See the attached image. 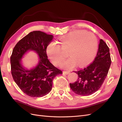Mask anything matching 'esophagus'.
Returning <instances> with one entry per match:
<instances>
[{"instance_id": "obj_1", "label": "esophagus", "mask_w": 122, "mask_h": 122, "mask_svg": "<svg viewBox=\"0 0 122 122\" xmlns=\"http://www.w3.org/2000/svg\"><path fill=\"white\" fill-rule=\"evenodd\" d=\"M63 73L65 74H66V75H68L70 73V71H64L63 72Z\"/></svg>"}]
</instances>
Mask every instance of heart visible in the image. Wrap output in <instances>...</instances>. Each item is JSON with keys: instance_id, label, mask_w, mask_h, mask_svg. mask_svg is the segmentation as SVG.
<instances>
[{"instance_id": "b5f03b06", "label": "heart", "mask_w": 122, "mask_h": 122, "mask_svg": "<svg viewBox=\"0 0 122 122\" xmlns=\"http://www.w3.org/2000/svg\"><path fill=\"white\" fill-rule=\"evenodd\" d=\"M61 46L51 42L46 48V52L53 63L58 65L64 57L60 48L69 49L70 57L61 62V67L72 68L76 64L83 66L90 62L95 56L98 48V40L93 33L83 30L75 31L61 36L59 39Z\"/></svg>"}]
</instances>
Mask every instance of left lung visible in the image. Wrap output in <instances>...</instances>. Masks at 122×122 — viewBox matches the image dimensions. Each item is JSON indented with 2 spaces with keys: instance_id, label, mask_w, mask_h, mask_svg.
Here are the masks:
<instances>
[{
  "instance_id": "1",
  "label": "left lung",
  "mask_w": 122,
  "mask_h": 122,
  "mask_svg": "<svg viewBox=\"0 0 122 122\" xmlns=\"http://www.w3.org/2000/svg\"><path fill=\"white\" fill-rule=\"evenodd\" d=\"M111 62L109 47L101 39L94 61L86 68L74 71L78 78L75 82L70 83L71 90L81 96H88L95 93L104 82Z\"/></svg>"
}]
</instances>
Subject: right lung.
Here are the masks:
<instances>
[{
    "label": "right lung",
    "mask_w": 122,
    "mask_h": 122,
    "mask_svg": "<svg viewBox=\"0 0 122 122\" xmlns=\"http://www.w3.org/2000/svg\"><path fill=\"white\" fill-rule=\"evenodd\" d=\"M53 38L52 35L41 31L29 33L18 42L10 56L11 73L14 80L24 94L31 97H41L52 90V81L61 74L47 58L46 48ZM28 50H34L39 56L38 65L34 69L26 70L20 60Z\"/></svg>",
    "instance_id": "obj_1"
}]
</instances>
